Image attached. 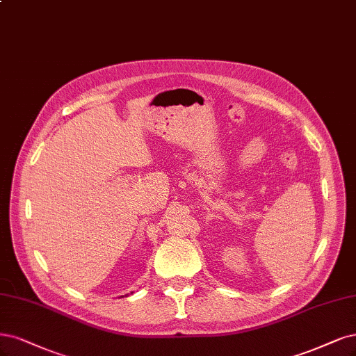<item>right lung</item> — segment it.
Instances as JSON below:
<instances>
[{"instance_id":"1","label":"right lung","mask_w":356,"mask_h":356,"mask_svg":"<svg viewBox=\"0 0 356 356\" xmlns=\"http://www.w3.org/2000/svg\"><path fill=\"white\" fill-rule=\"evenodd\" d=\"M131 295H132V291H131ZM125 296H128V295H125Z\"/></svg>"}]
</instances>
